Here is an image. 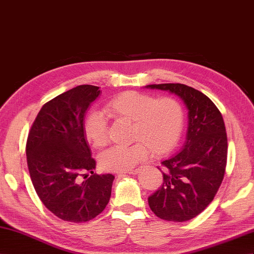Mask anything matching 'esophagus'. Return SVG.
Listing matches in <instances>:
<instances>
[{
    "label": "esophagus",
    "mask_w": 254,
    "mask_h": 254,
    "mask_svg": "<svg viewBox=\"0 0 254 254\" xmlns=\"http://www.w3.org/2000/svg\"><path fill=\"white\" fill-rule=\"evenodd\" d=\"M139 173V169H135V170H132V171H129V172H127V173H125V174H130V175H134V174H138ZM122 175H124L123 173H120L119 174V176H122Z\"/></svg>",
    "instance_id": "esophagus-1"
}]
</instances>
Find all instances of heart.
I'll use <instances>...</instances> for the list:
<instances>
[{
    "label": "heart",
    "instance_id": "heart-1",
    "mask_svg": "<svg viewBox=\"0 0 254 254\" xmlns=\"http://www.w3.org/2000/svg\"><path fill=\"white\" fill-rule=\"evenodd\" d=\"M106 111L113 118L131 122L130 146H114L100 155L99 163L105 171L128 172L146 158L149 149L155 155L173 150L180 142L184 129V110L174 98L157 99L139 92H124L109 100ZM86 140L96 148L108 142V124L105 115L91 111L84 121Z\"/></svg>",
    "mask_w": 254,
    "mask_h": 254
}]
</instances>
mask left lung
<instances>
[{
    "label": "left lung",
    "mask_w": 254,
    "mask_h": 254,
    "mask_svg": "<svg viewBox=\"0 0 254 254\" xmlns=\"http://www.w3.org/2000/svg\"><path fill=\"white\" fill-rule=\"evenodd\" d=\"M145 88L180 97L188 110V128L183 149L158 168L159 189L148 196L154 214L163 220L184 222L196 217L214 200L222 183L228 156V138L222 115L206 95L185 84H149Z\"/></svg>",
    "instance_id": "8db88e82"
}]
</instances>
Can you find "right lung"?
I'll return each mask as SVG.
<instances>
[{
    "label": "right lung",
    "instance_id": "1",
    "mask_svg": "<svg viewBox=\"0 0 254 254\" xmlns=\"http://www.w3.org/2000/svg\"><path fill=\"white\" fill-rule=\"evenodd\" d=\"M99 87L79 85L43 106L26 141L33 186L45 206L64 221L86 222L109 203L114 175L96 174V161L85 138L87 109ZM85 172L91 175L81 182ZM87 176V175H85Z\"/></svg>",
    "mask_w": 254,
    "mask_h": 254
}]
</instances>
